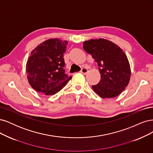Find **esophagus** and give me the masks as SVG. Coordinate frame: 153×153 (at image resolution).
<instances>
[{"mask_svg":"<svg viewBox=\"0 0 153 153\" xmlns=\"http://www.w3.org/2000/svg\"><path fill=\"white\" fill-rule=\"evenodd\" d=\"M88 68H82V69H81V72L83 74H86L88 72Z\"/></svg>","mask_w":153,"mask_h":153,"instance_id":"esophagus-1","label":"esophagus"}]
</instances>
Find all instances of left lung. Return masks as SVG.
<instances>
[{"label":"left lung","mask_w":153,"mask_h":153,"mask_svg":"<svg viewBox=\"0 0 153 153\" xmlns=\"http://www.w3.org/2000/svg\"><path fill=\"white\" fill-rule=\"evenodd\" d=\"M83 48L95 59L100 73V82L92 89L102 98L119 95L128 86L131 76L127 56L116 44L104 39L83 42Z\"/></svg>","instance_id":"left-lung-1"}]
</instances>
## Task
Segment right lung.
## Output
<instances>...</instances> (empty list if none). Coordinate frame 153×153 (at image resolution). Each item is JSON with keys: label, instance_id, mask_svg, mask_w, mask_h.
Wrapping results in <instances>:
<instances>
[{"label": "right lung", "instance_id": "right-lung-1", "mask_svg": "<svg viewBox=\"0 0 153 153\" xmlns=\"http://www.w3.org/2000/svg\"><path fill=\"white\" fill-rule=\"evenodd\" d=\"M67 41L50 39L38 45L29 56L26 70L29 84L46 95L60 91L72 77L65 74L63 54Z\"/></svg>", "mask_w": 153, "mask_h": 153}]
</instances>
